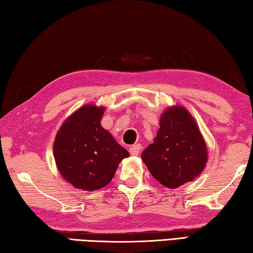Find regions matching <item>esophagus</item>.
I'll use <instances>...</instances> for the list:
<instances>
[{"label":"esophagus","mask_w":253,"mask_h":253,"mask_svg":"<svg viewBox=\"0 0 253 253\" xmlns=\"http://www.w3.org/2000/svg\"><path fill=\"white\" fill-rule=\"evenodd\" d=\"M140 149H142V146H140V144H135V145H131L129 147V153L130 155L132 156H137L140 152Z\"/></svg>","instance_id":"1"}]
</instances>
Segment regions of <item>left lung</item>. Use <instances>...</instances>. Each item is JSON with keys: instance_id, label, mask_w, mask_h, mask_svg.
Returning <instances> with one entry per match:
<instances>
[{"instance_id": "obj_1", "label": "left lung", "mask_w": 253, "mask_h": 253, "mask_svg": "<svg viewBox=\"0 0 253 253\" xmlns=\"http://www.w3.org/2000/svg\"><path fill=\"white\" fill-rule=\"evenodd\" d=\"M153 177L174 190L193 181L208 162L207 143L190 111L183 106L169 107L160 118V129L142 153Z\"/></svg>"}]
</instances>
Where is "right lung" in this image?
<instances>
[{
  "mask_svg": "<svg viewBox=\"0 0 253 253\" xmlns=\"http://www.w3.org/2000/svg\"><path fill=\"white\" fill-rule=\"evenodd\" d=\"M105 107L84 105L71 114L55 135L53 156L59 173L78 190L93 192L109 184L129 156L100 121Z\"/></svg>",
  "mask_w": 253,
  "mask_h": 253,
  "instance_id": "1",
  "label": "right lung"
}]
</instances>
